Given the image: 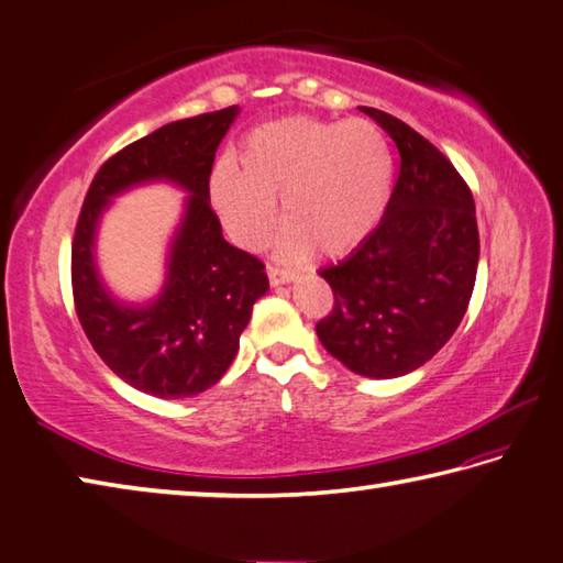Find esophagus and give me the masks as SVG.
<instances>
[{"instance_id":"esophagus-1","label":"esophagus","mask_w":563,"mask_h":563,"mask_svg":"<svg viewBox=\"0 0 563 563\" xmlns=\"http://www.w3.org/2000/svg\"><path fill=\"white\" fill-rule=\"evenodd\" d=\"M267 277H269V284L279 286V284H289V282H294L296 274H294L291 269L277 267V264H269V267H267Z\"/></svg>"}]
</instances>
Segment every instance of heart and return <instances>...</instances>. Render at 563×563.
<instances>
[{"label": "heart", "mask_w": 563, "mask_h": 563, "mask_svg": "<svg viewBox=\"0 0 563 563\" xmlns=\"http://www.w3.org/2000/svg\"><path fill=\"white\" fill-rule=\"evenodd\" d=\"M240 172L222 162L210 174V200L232 240L247 250L267 245L286 222L282 254L301 260L313 247L343 257L365 242L385 213L391 152L375 122L296 114L252 130L240 144Z\"/></svg>", "instance_id": "1"}]
</instances>
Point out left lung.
Here are the masks:
<instances>
[{"label": "left lung", "mask_w": 563, "mask_h": 563, "mask_svg": "<svg viewBox=\"0 0 563 563\" xmlns=\"http://www.w3.org/2000/svg\"><path fill=\"white\" fill-rule=\"evenodd\" d=\"M399 152V174L379 225L347 260L321 269L333 311L318 341L357 375L389 379L439 353L463 321L481 238L468 184L429 140L397 117L360 108Z\"/></svg>", "instance_id": "1"}]
</instances>
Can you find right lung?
<instances>
[{
  "instance_id": "obj_1",
  "label": "right lung",
  "mask_w": 563,
  "mask_h": 563,
  "mask_svg": "<svg viewBox=\"0 0 563 563\" xmlns=\"http://www.w3.org/2000/svg\"><path fill=\"white\" fill-rule=\"evenodd\" d=\"M235 114H196L126 144L98 168L82 200L70 245L78 321L102 363L146 395L181 399L213 387L238 355L252 303L269 289L262 260L225 242L210 208V172ZM150 177H172L191 196L165 294L146 310H126L101 289L91 235L107 198Z\"/></svg>"
}]
</instances>
